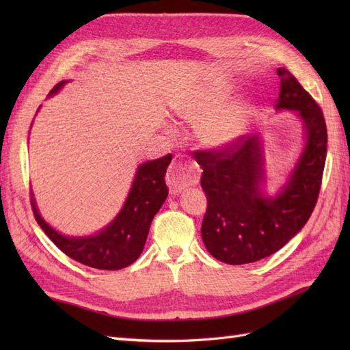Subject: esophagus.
<instances>
[{"mask_svg":"<svg viewBox=\"0 0 350 350\" xmlns=\"http://www.w3.org/2000/svg\"><path fill=\"white\" fill-rule=\"evenodd\" d=\"M198 179L200 168L196 163L185 159L183 156H179L173 161L167 173V183L171 194H179L185 188L197 185Z\"/></svg>","mask_w":350,"mask_h":350,"instance_id":"1","label":"esophagus"}]
</instances>
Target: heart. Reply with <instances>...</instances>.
Masks as SVG:
<instances>
[{"label": "heart", "instance_id": "1", "mask_svg": "<svg viewBox=\"0 0 350 350\" xmlns=\"http://www.w3.org/2000/svg\"><path fill=\"white\" fill-rule=\"evenodd\" d=\"M227 87L211 85L185 100L177 114L188 123L198 124L200 141L209 148H226L242 135L247 124V108L242 103L224 105Z\"/></svg>", "mask_w": 350, "mask_h": 350}]
</instances>
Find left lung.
<instances>
[{"label": "left lung", "instance_id": "8db88e82", "mask_svg": "<svg viewBox=\"0 0 350 350\" xmlns=\"http://www.w3.org/2000/svg\"><path fill=\"white\" fill-rule=\"evenodd\" d=\"M277 73L275 109L295 111L306 137L299 159L277 194L267 196L263 189L265 148L258 135L221 150L194 153L207 197L203 242L215 258L228 265L252 263L281 250L307 224L321 191L328 143L323 113L287 69Z\"/></svg>", "mask_w": 350, "mask_h": 350}]
</instances>
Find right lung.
Instances as JSON below:
<instances>
[{"instance_id": "1", "label": "right lung", "mask_w": 350, "mask_h": 350, "mask_svg": "<svg viewBox=\"0 0 350 350\" xmlns=\"http://www.w3.org/2000/svg\"><path fill=\"white\" fill-rule=\"evenodd\" d=\"M68 81H60L49 96H54ZM171 154L147 161L137 168L132 187L122 211L99 233L92 236H64L42 218L31 192V207L37 224L66 256L96 269L117 271L132 265L143 252L152 219L168 196L165 185Z\"/></svg>"}]
</instances>
